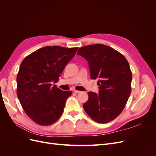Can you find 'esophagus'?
I'll use <instances>...</instances> for the list:
<instances>
[{
	"label": "esophagus",
	"mask_w": 156,
	"mask_h": 156,
	"mask_svg": "<svg viewBox=\"0 0 156 156\" xmlns=\"http://www.w3.org/2000/svg\"><path fill=\"white\" fill-rule=\"evenodd\" d=\"M73 92H74L75 93H76V94H79V93H81V91H79V90H74Z\"/></svg>",
	"instance_id": "1"
}]
</instances>
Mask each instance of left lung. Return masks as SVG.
<instances>
[{
	"label": "left lung",
	"instance_id": "1",
	"mask_svg": "<svg viewBox=\"0 0 156 156\" xmlns=\"http://www.w3.org/2000/svg\"><path fill=\"white\" fill-rule=\"evenodd\" d=\"M88 62L90 78L97 79L99 94L88 92L83 104L88 115L98 123L109 122L119 116L131 94L132 73L125 56L103 44L89 45L77 53Z\"/></svg>",
	"mask_w": 156,
	"mask_h": 156
}]
</instances>
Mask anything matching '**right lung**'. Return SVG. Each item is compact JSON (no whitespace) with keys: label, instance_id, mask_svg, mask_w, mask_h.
<instances>
[{"label":"right lung","instance_id":"add662e5","mask_svg":"<svg viewBox=\"0 0 156 156\" xmlns=\"http://www.w3.org/2000/svg\"><path fill=\"white\" fill-rule=\"evenodd\" d=\"M78 48L46 46L22 61L17 75V94L26 114L36 124L49 126L62 115L71 91H62L52 83L58 81Z\"/></svg>","mask_w":156,"mask_h":156}]
</instances>
